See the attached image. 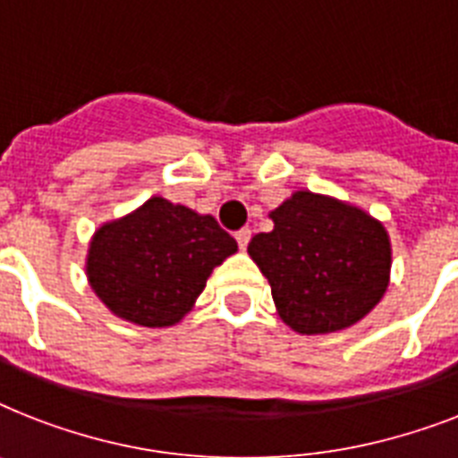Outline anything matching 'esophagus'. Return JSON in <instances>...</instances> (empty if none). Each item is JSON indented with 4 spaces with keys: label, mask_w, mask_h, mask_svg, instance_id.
I'll return each instance as SVG.
<instances>
[{
    "label": "esophagus",
    "mask_w": 458,
    "mask_h": 458,
    "mask_svg": "<svg viewBox=\"0 0 458 458\" xmlns=\"http://www.w3.org/2000/svg\"><path fill=\"white\" fill-rule=\"evenodd\" d=\"M235 240H237V244H240L242 251H244V249H247V244H249V240H251V230H249V228L237 230Z\"/></svg>",
    "instance_id": "1"
}]
</instances>
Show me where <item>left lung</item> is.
<instances>
[{
	"mask_svg": "<svg viewBox=\"0 0 458 458\" xmlns=\"http://www.w3.org/2000/svg\"><path fill=\"white\" fill-rule=\"evenodd\" d=\"M270 218L275 228L251 237L247 251L293 332H341L384 299L393 249L378 218L310 191L293 192Z\"/></svg>",
	"mask_w": 458,
	"mask_h": 458,
	"instance_id": "8db88e82",
	"label": "left lung"
}]
</instances>
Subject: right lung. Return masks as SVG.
<instances>
[{
  "label": "right lung",
  "mask_w": 458,
  "mask_h": 458,
  "mask_svg": "<svg viewBox=\"0 0 458 458\" xmlns=\"http://www.w3.org/2000/svg\"><path fill=\"white\" fill-rule=\"evenodd\" d=\"M237 242L209 214L165 197L103 223L89 242L87 280L110 313L139 327H174Z\"/></svg>",
  "instance_id": "1"
}]
</instances>
